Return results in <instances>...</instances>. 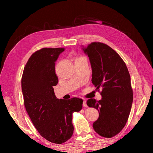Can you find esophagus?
I'll list each match as a JSON object with an SVG mask.
<instances>
[{
  "label": "esophagus",
  "mask_w": 153,
  "mask_h": 153,
  "mask_svg": "<svg viewBox=\"0 0 153 153\" xmlns=\"http://www.w3.org/2000/svg\"><path fill=\"white\" fill-rule=\"evenodd\" d=\"M83 106H84V107H87V105L85 100H84V101H83Z\"/></svg>",
  "instance_id": "obj_1"
}]
</instances>
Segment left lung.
Wrapping results in <instances>:
<instances>
[{"label": "left lung", "instance_id": "1", "mask_svg": "<svg viewBox=\"0 0 153 153\" xmlns=\"http://www.w3.org/2000/svg\"><path fill=\"white\" fill-rule=\"evenodd\" d=\"M89 57L92 83L102 96L101 100L89 99L87 105L99 112L93 123L94 131L105 138H112L126 125L133 103L130 75L120 55L109 46L92 42L83 49Z\"/></svg>", "mask_w": 153, "mask_h": 153}]
</instances>
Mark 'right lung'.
<instances>
[{"label":"right lung","instance_id":"add662e5","mask_svg":"<svg viewBox=\"0 0 153 153\" xmlns=\"http://www.w3.org/2000/svg\"><path fill=\"white\" fill-rule=\"evenodd\" d=\"M64 48H43L32 54L22 77L24 105L32 123L46 140L61 144L73 133V113L82 108L83 100L57 99L53 86L58 84L55 66Z\"/></svg>","mask_w":153,"mask_h":153}]
</instances>
